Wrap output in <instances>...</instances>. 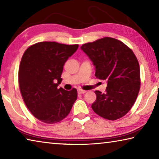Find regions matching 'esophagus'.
<instances>
[{
	"instance_id": "esophagus-1",
	"label": "esophagus",
	"mask_w": 159,
	"mask_h": 159,
	"mask_svg": "<svg viewBox=\"0 0 159 159\" xmlns=\"http://www.w3.org/2000/svg\"><path fill=\"white\" fill-rule=\"evenodd\" d=\"M85 93H86V90H81V89L78 90V93H79V94H84Z\"/></svg>"
}]
</instances>
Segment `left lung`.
Masks as SVG:
<instances>
[{
  "label": "left lung",
  "instance_id": "8db88e82",
  "mask_svg": "<svg viewBox=\"0 0 159 159\" xmlns=\"http://www.w3.org/2000/svg\"><path fill=\"white\" fill-rule=\"evenodd\" d=\"M81 50L95 66V76L105 80V93L96 90L92 109L99 116L115 120L130 111L140 88V69L138 59L123 42L104 37L83 44Z\"/></svg>",
  "mask_w": 159,
  "mask_h": 159
}]
</instances>
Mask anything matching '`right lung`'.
Returning <instances> with one entry per match:
<instances>
[{
  "label": "right lung",
  "mask_w": 159,
  "mask_h": 159,
  "mask_svg": "<svg viewBox=\"0 0 159 159\" xmlns=\"http://www.w3.org/2000/svg\"><path fill=\"white\" fill-rule=\"evenodd\" d=\"M79 45L40 42L29 47L21 57L19 85L26 107L37 119L52 124L67 116L77 99V90L57 86L64 63Z\"/></svg>",
  "instance_id": "obj_1"
}]
</instances>
